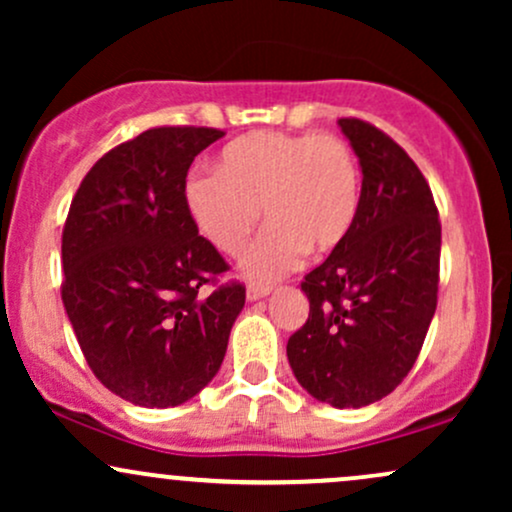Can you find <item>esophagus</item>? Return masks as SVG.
<instances>
[{
  "instance_id": "esophagus-1",
  "label": "esophagus",
  "mask_w": 512,
  "mask_h": 512,
  "mask_svg": "<svg viewBox=\"0 0 512 512\" xmlns=\"http://www.w3.org/2000/svg\"><path fill=\"white\" fill-rule=\"evenodd\" d=\"M269 291H272V286H267V284H250L248 286V301H260V298L269 296Z\"/></svg>"
}]
</instances>
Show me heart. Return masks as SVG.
<instances>
[{"label": "heart", "mask_w": 512, "mask_h": 512, "mask_svg": "<svg viewBox=\"0 0 512 512\" xmlns=\"http://www.w3.org/2000/svg\"><path fill=\"white\" fill-rule=\"evenodd\" d=\"M361 173L351 146L332 134L252 132L221 151L219 175L195 173L185 182V207L204 238L228 257L248 250L252 276H276L303 252L327 255L354 228Z\"/></svg>", "instance_id": "obj_1"}]
</instances>
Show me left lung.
I'll return each instance as SVG.
<instances>
[{
  "label": "left lung",
  "instance_id": "8db88e82",
  "mask_svg": "<svg viewBox=\"0 0 512 512\" xmlns=\"http://www.w3.org/2000/svg\"><path fill=\"white\" fill-rule=\"evenodd\" d=\"M339 127L361 163L354 228L305 274V325L291 334L293 375L320 402L358 409L407 378L438 305L440 221L407 151L358 117Z\"/></svg>",
  "mask_w": 512,
  "mask_h": 512
}]
</instances>
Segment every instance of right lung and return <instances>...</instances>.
Instances as JSON below:
<instances>
[{
  "instance_id": "right-lung-1",
  "label": "right lung",
  "mask_w": 512,
  "mask_h": 512,
  "mask_svg": "<svg viewBox=\"0 0 512 512\" xmlns=\"http://www.w3.org/2000/svg\"><path fill=\"white\" fill-rule=\"evenodd\" d=\"M223 132L154 127L81 180L62 231V301L93 375L139 407H178L219 373L245 305L185 207L187 170ZM212 291L207 292L206 286Z\"/></svg>"
}]
</instances>
